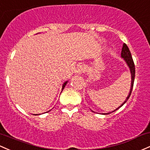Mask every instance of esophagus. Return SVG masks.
<instances>
[{"label": "esophagus", "mask_w": 150, "mask_h": 150, "mask_svg": "<svg viewBox=\"0 0 150 150\" xmlns=\"http://www.w3.org/2000/svg\"><path fill=\"white\" fill-rule=\"evenodd\" d=\"M85 71V67L84 66H80L78 67V72L79 74H82Z\"/></svg>", "instance_id": "esophagus-1"}]
</instances>
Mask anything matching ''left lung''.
I'll return each instance as SVG.
<instances>
[{"instance_id": "obj_1", "label": "left lung", "mask_w": 150, "mask_h": 150, "mask_svg": "<svg viewBox=\"0 0 150 150\" xmlns=\"http://www.w3.org/2000/svg\"><path fill=\"white\" fill-rule=\"evenodd\" d=\"M121 57L122 59H124L125 62H126L127 65L128 67H129V71H130V73H131V87H130V90H129V94H128L127 97V98L125 99V101H124V103H123L122 104L120 105V106H119L117 108V109H115V110H113V111L110 112L102 113V114H103V115H109V114H110V113H112V112H115V111H116V110H117L118 109H119V108H120L123 105L125 104L126 102L127 101L128 99H129V97H130V95H131V93H132V90L133 85H134V76H135V67H134V62H133L132 57V55H131L130 51H129V48H128V47H127V45L125 43L123 44L122 48ZM92 112H95L93 111V110H92Z\"/></svg>"}]
</instances>
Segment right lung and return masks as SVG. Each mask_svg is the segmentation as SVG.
<instances>
[{
	"label": "right lung",
	"instance_id": "obj_1",
	"mask_svg": "<svg viewBox=\"0 0 150 150\" xmlns=\"http://www.w3.org/2000/svg\"><path fill=\"white\" fill-rule=\"evenodd\" d=\"M67 82H68V81H65V83H63V85H62V90H63V89H64V88H65V85H67ZM62 91H61V92H62ZM50 110H49V111L46 112H50ZM39 115H40V114H39ZM37 115V114H36V115Z\"/></svg>",
	"mask_w": 150,
	"mask_h": 150
}]
</instances>
